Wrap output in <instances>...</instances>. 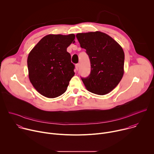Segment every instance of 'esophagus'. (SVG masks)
<instances>
[{
	"instance_id": "1",
	"label": "esophagus",
	"mask_w": 154,
	"mask_h": 154,
	"mask_svg": "<svg viewBox=\"0 0 154 154\" xmlns=\"http://www.w3.org/2000/svg\"><path fill=\"white\" fill-rule=\"evenodd\" d=\"M79 67H80V64H75V69L78 70L79 68Z\"/></svg>"
}]
</instances>
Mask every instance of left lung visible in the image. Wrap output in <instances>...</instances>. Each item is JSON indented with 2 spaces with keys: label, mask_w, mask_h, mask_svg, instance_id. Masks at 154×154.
<instances>
[{
  "label": "left lung",
  "mask_w": 154,
  "mask_h": 154,
  "mask_svg": "<svg viewBox=\"0 0 154 154\" xmlns=\"http://www.w3.org/2000/svg\"><path fill=\"white\" fill-rule=\"evenodd\" d=\"M76 37L91 63L90 74L82 78L86 90L98 95L111 92L124 72L122 47L111 36L99 31L77 33Z\"/></svg>",
  "instance_id": "1"
}]
</instances>
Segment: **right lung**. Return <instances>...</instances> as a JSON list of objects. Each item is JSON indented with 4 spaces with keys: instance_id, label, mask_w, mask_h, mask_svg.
<instances>
[{
    "instance_id": "obj_1",
    "label": "right lung",
    "mask_w": 154,
    "mask_h": 154,
    "mask_svg": "<svg viewBox=\"0 0 154 154\" xmlns=\"http://www.w3.org/2000/svg\"><path fill=\"white\" fill-rule=\"evenodd\" d=\"M74 34H50L43 37L27 58L29 80L41 95L55 98L67 90L75 68L67 48L75 42Z\"/></svg>"
}]
</instances>
